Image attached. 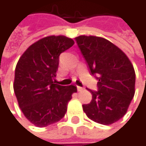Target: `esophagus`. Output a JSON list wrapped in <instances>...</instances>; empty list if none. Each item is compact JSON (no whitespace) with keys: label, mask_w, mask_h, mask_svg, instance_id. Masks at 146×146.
<instances>
[{"label":"esophagus","mask_w":146,"mask_h":146,"mask_svg":"<svg viewBox=\"0 0 146 146\" xmlns=\"http://www.w3.org/2000/svg\"><path fill=\"white\" fill-rule=\"evenodd\" d=\"M77 89H78V91H83L84 90V88L83 87H80V86H77Z\"/></svg>","instance_id":"obj_1"}]
</instances>
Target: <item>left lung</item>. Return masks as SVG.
<instances>
[{
    "label": "left lung",
    "instance_id": "left-lung-1",
    "mask_svg": "<svg viewBox=\"0 0 146 146\" xmlns=\"http://www.w3.org/2000/svg\"><path fill=\"white\" fill-rule=\"evenodd\" d=\"M91 74L97 76L98 91L83 110L92 121L110 125L127 112L135 92V72L129 57L117 45L97 36L75 38Z\"/></svg>",
    "mask_w": 146,
    "mask_h": 146
}]
</instances>
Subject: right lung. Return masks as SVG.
I'll return each instance as SVG.
<instances>
[{
    "mask_svg": "<svg viewBox=\"0 0 146 146\" xmlns=\"http://www.w3.org/2000/svg\"><path fill=\"white\" fill-rule=\"evenodd\" d=\"M74 41L64 35H50L32 44L19 58L13 90L25 117L43 128L60 121L68 103L77 92L73 84L62 86L53 82L59 65V56Z\"/></svg>",
    "mask_w": 146,
    "mask_h": 146,
    "instance_id": "1",
    "label": "right lung"
}]
</instances>
